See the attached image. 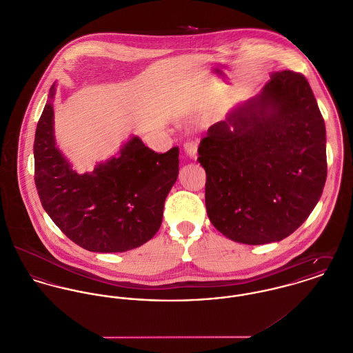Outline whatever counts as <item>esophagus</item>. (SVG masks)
Instances as JSON below:
<instances>
[{
	"label": "esophagus",
	"instance_id": "34e87169",
	"mask_svg": "<svg viewBox=\"0 0 353 353\" xmlns=\"http://www.w3.org/2000/svg\"><path fill=\"white\" fill-rule=\"evenodd\" d=\"M184 152L187 153V156L191 158H196L197 156V143L194 141H187L184 143Z\"/></svg>",
	"mask_w": 353,
	"mask_h": 353
}]
</instances>
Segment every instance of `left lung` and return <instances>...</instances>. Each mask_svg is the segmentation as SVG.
<instances>
[{
	"mask_svg": "<svg viewBox=\"0 0 353 353\" xmlns=\"http://www.w3.org/2000/svg\"><path fill=\"white\" fill-rule=\"evenodd\" d=\"M205 208L229 239L263 245L292 234L326 181V130L302 74L276 72L201 139Z\"/></svg>",
	"mask_w": 353,
	"mask_h": 353,
	"instance_id": "1",
	"label": "left lung"
}]
</instances>
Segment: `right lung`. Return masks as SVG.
<instances>
[{
	"label": "right lung",
	"instance_id": "add662e5",
	"mask_svg": "<svg viewBox=\"0 0 353 353\" xmlns=\"http://www.w3.org/2000/svg\"><path fill=\"white\" fill-rule=\"evenodd\" d=\"M55 83L38 121L35 184L44 211L74 243L90 252L118 253L152 239L163 203L179 176V148L163 154L132 137L118 156L79 174L54 135Z\"/></svg>",
	"mask_w": 353,
	"mask_h": 353
}]
</instances>
